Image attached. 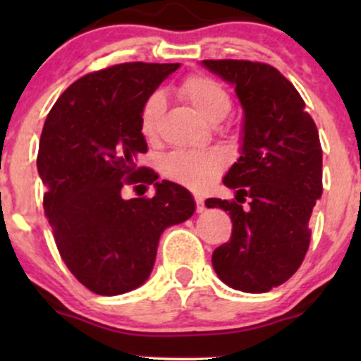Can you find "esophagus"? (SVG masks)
<instances>
[{
    "mask_svg": "<svg viewBox=\"0 0 361 361\" xmlns=\"http://www.w3.org/2000/svg\"><path fill=\"white\" fill-rule=\"evenodd\" d=\"M195 202H197V212L198 214L204 212V210H205V200H204V198L198 197V195H197V197H195Z\"/></svg>",
    "mask_w": 361,
    "mask_h": 361,
    "instance_id": "obj_1",
    "label": "esophagus"
}]
</instances>
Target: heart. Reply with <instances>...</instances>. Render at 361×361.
I'll return each instance as SVG.
<instances>
[{
  "label": "heart",
  "instance_id": "heart-1",
  "mask_svg": "<svg viewBox=\"0 0 361 361\" xmlns=\"http://www.w3.org/2000/svg\"><path fill=\"white\" fill-rule=\"evenodd\" d=\"M178 91L210 123H217L226 118L233 105L229 93L224 90V86L212 78L202 76V74L186 78ZM163 114V94H149L139 117L140 134L147 140L156 137ZM226 164L227 154L217 147L205 149V151H175L163 159V173L176 183L200 190L205 188L215 176L221 175Z\"/></svg>",
  "mask_w": 361,
  "mask_h": 361
}]
</instances>
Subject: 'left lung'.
Returning <instances> with one entry per match:
<instances>
[{"label":"left lung","mask_w":361,"mask_h":361,"mask_svg":"<svg viewBox=\"0 0 361 361\" xmlns=\"http://www.w3.org/2000/svg\"><path fill=\"white\" fill-rule=\"evenodd\" d=\"M202 66L234 86L244 111L241 156L224 176L238 202H205L233 221L231 241L212 255L214 270L231 288L263 293L299 270L309 250V219L322 195L319 132L299 91L273 66L234 59Z\"/></svg>","instance_id":"left-lung-1"}]
</instances>
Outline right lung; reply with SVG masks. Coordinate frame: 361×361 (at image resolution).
Masks as SVG:
<instances>
[{
	"mask_svg": "<svg viewBox=\"0 0 361 361\" xmlns=\"http://www.w3.org/2000/svg\"><path fill=\"white\" fill-rule=\"evenodd\" d=\"M180 64L126 62L74 81L49 111L37 169L44 210L69 271L98 295H120L151 275L163 231L195 212L192 193L135 159L147 151L144 102ZM155 183L152 199L121 197L126 184Z\"/></svg>",
	"mask_w": 361,
	"mask_h": 361,
	"instance_id": "obj_1",
	"label": "right lung"
}]
</instances>
